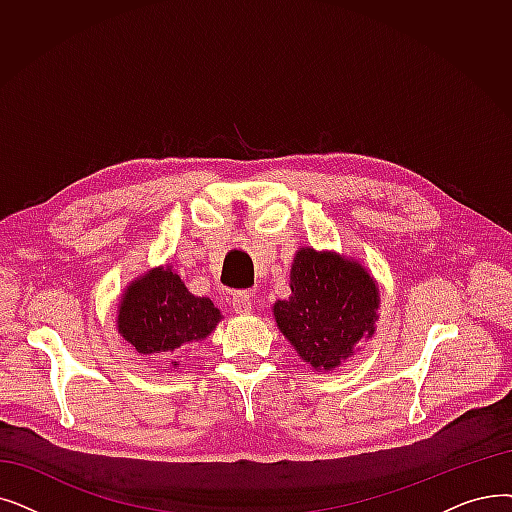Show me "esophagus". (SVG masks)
Masks as SVG:
<instances>
[{
	"mask_svg": "<svg viewBox=\"0 0 512 512\" xmlns=\"http://www.w3.org/2000/svg\"><path fill=\"white\" fill-rule=\"evenodd\" d=\"M251 295L249 293H234L232 295V309L236 314H249L251 311Z\"/></svg>",
	"mask_w": 512,
	"mask_h": 512,
	"instance_id": "esophagus-1",
	"label": "esophagus"
}]
</instances>
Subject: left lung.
I'll return each mask as SVG.
<instances>
[{"label": "left lung", "instance_id": "8db88e82", "mask_svg": "<svg viewBox=\"0 0 512 512\" xmlns=\"http://www.w3.org/2000/svg\"><path fill=\"white\" fill-rule=\"evenodd\" d=\"M291 291L274 303V320L311 370L339 368L374 337L381 291L358 259L301 247L291 265Z\"/></svg>", "mask_w": 512, "mask_h": 512}]
</instances>
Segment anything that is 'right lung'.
<instances>
[{
	"mask_svg": "<svg viewBox=\"0 0 512 512\" xmlns=\"http://www.w3.org/2000/svg\"><path fill=\"white\" fill-rule=\"evenodd\" d=\"M221 318L209 297L188 291L173 265H159L125 286L115 322L131 349L180 368L177 349L205 341Z\"/></svg>",
	"mask_w": 512,
	"mask_h": 512,
	"instance_id": "obj_1",
	"label": "right lung"
}]
</instances>
